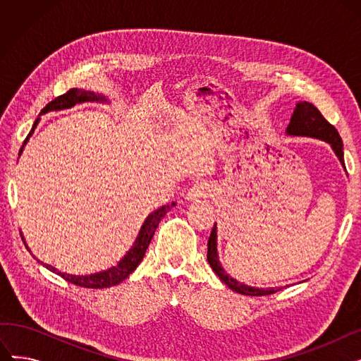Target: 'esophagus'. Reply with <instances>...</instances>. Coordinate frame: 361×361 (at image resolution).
Instances as JSON below:
<instances>
[{"label":"esophagus","mask_w":361,"mask_h":361,"mask_svg":"<svg viewBox=\"0 0 361 361\" xmlns=\"http://www.w3.org/2000/svg\"><path fill=\"white\" fill-rule=\"evenodd\" d=\"M209 184L204 183V181H196L195 184H192V187L188 188L185 192V200H190V202H197L203 197L209 196Z\"/></svg>","instance_id":"obj_1"}]
</instances>
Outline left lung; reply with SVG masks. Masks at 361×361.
<instances>
[{
  "instance_id": "obj_1",
  "label": "left lung",
  "mask_w": 361,
  "mask_h": 361,
  "mask_svg": "<svg viewBox=\"0 0 361 361\" xmlns=\"http://www.w3.org/2000/svg\"><path fill=\"white\" fill-rule=\"evenodd\" d=\"M286 133H287V136L313 137V139H319V140H324V142L329 143L334 150V154L336 155L341 165H343V168L345 169L344 146H343V140H341V136L338 135L336 128L332 124H329L324 118V116H322L320 111L310 102L302 101V102L295 104V109L293 112L290 124H288ZM216 228L218 226L215 222L214 228L211 231V235H209V240H207V262H209L212 271L219 276V279L225 283L226 287L238 294H244V295H269V294H274V293L282 290V287L257 288V287L245 286L244 282H240L235 278H233L231 275L226 274V271L222 268V263L219 262V257H218V249H216L218 230Z\"/></svg>"
}]
</instances>
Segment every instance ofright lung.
Wrapping results in <instances>:
<instances>
[{
  "label": "right lung",
  "instance_id": "1",
  "mask_svg": "<svg viewBox=\"0 0 361 361\" xmlns=\"http://www.w3.org/2000/svg\"><path fill=\"white\" fill-rule=\"evenodd\" d=\"M85 102H101V104H109V99L106 97H104L102 93H94V92H90V90H85V89H78V87H73L70 89L67 93L61 94V97L55 98L54 101H51L42 111L39 116H44V114L47 112H51V111H63V109H68V108H73L74 105L78 104H85ZM41 121V117H37L36 121L33 123V127L30 130V133L27 135L26 140L23 142V146L20 147V152H18V157H20L23 154V149L25 146L27 145L30 136L33 135L35 128L37 127V124H39ZM176 206V202L173 203H166L161 207H158V209H155L154 212H150L145 222L142 224L140 230H139V234L135 240V243H133L131 247L128 249V252L121 257V260L114 264V267L105 269V271H101V272H97V274H90V275H71V274H66V272H61L56 268L51 267V264H47V263H42L41 260H37L39 263H42L44 267L47 269H49L51 272L60 275L61 278H64L66 281L74 283V286H79V287H85V288H109L112 286H117V283L123 282L126 278L130 276V274L135 271L139 263L143 260L145 257V253H146V249L149 247V243L152 241V238H154V234L158 228V225L161 222V219L166 215V212L171 211V207ZM23 238V237H22ZM25 241V238H23ZM26 244V241H25ZM27 247V244H26ZM29 249V247H27ZM30 252V250H29ZM36 259V257H35Z\"/></svg>",
  "mask_w": 361,
  "mask_h": 361
}]
</instances>
